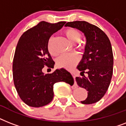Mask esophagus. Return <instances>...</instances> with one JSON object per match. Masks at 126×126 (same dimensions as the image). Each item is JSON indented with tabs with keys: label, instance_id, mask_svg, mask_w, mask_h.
<instances>
[{
	"label": "esophagus",
	"instance_id": "1",
	"mask_svg": "<svg viewBox=\"0 0 126 126\" xmlns=\"http://www.w3.org/2000/svg\"><path fill=\"white\" fill-rule=\"evenodd\" d=\"M76 85H77V84H76Z\"/></svg>",
	"mask_w": 126,
	"mask_h": 126
}]
</instances>
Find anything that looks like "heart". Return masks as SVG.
<instances>
[{"instance_id":"1","label":"heart","mask_w":126,"mask_h":126,"mask_svg":"<svg viewBox=\"0 0 126 126\" xmlns=\"http://www.w3.org/2000/svg\"><path fill=\"white\" fill-rule=\"evenodd\" d=\"M65 36L69 40V41L73 43L78 42L80 40L81 34L79 31L73 28H69L65 31ZM53 38L51 37L49 38L48 45H47V49L49 53L51 55H56V53L54 52L52 48V42ZM79 56L75 53H70V54H63L59 57H57L56 59V65L57 67H63V68H71L73 65L76 64L79 61Z\"/></svg>"}]
</instances>
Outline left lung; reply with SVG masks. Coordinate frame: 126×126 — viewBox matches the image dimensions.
<instances>
[{
    "label": "left lung",
    "mask_w": 126,
    "mask_h": 126,
    "mask_svg": "<svg viewBox=\"0 0 126 126\" xmlns=\"http://www.w3.org/2000/svg\"><path fill=\"white\" fill-rule=\"evenodd\" d=\"M65 26L77 29L86 36L85 51L77 66L82 77H76V81L80 87L88 91V97L81 103H95L105 94L111 80L113 73L111 44L101 29L88 22L76 21L67 23ZM85 72L88 77L83 76Z\"/></svg>",
    "instance_id": "obj_1"
}]
</instances>
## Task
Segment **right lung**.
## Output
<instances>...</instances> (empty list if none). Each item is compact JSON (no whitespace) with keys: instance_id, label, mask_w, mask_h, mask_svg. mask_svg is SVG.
Listing matches in <instances>:
<instances>
[{"instance_id":"1","label":"right lung","mask_w":126,"mask_h":126,"mask_svg":"<svg viewBox=\"0 0 126 126\" xmlns=\"http://www.w3.org/2000/svg\"><path fill=\"white\" fill-rule=\"evenodd\" d=\"M65 23L41 21L25 31L17 44L13 60L14 83L21 99L30 107L49 104L53 98L55 83H74L71 73L63 68L51 74L42 72L44 66L53 68L55 63L47 49L48 41Z\"/></svg>"}]
</instances>
